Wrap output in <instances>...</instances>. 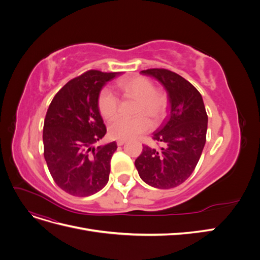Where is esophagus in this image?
I'll return each mask as SVG.
<instances>
[{"label":"esophagus","mask_w":260,"mask_h":260,"mask_svg":"<svg viewBox=\"0 0 260 260\" xmlns=\"http://www.w3.org/2000/svg\"><path fill=\"white\" fill-rule=\"evenodd\" d=\"M125 143V141H123V140H118L117 141V145L118 146H121V145H123Z\"/></svg>","instance_id":"1"}]
</instances>
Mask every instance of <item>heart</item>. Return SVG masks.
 <instances>
[{"label": "heart", "mask_w": 260, "mask_h": 260, "mask_svg": "<svg viewBox=\"0 0 260 260\" xmlns=\"http://www.w3.org/2000/svg\"><path fill=\"white\" fill-rule=\"evenodd\" d=\"M118 88L124 95L133 96L139 100L136 114H140L135 118L117 117L109 123L108 133L116 140L135 139L152 129V120L156 123L161 120L166 114L168 101L165 94L155 91L154 83L147 78L136 76L125 78L117 83ZM117 96L108 89L101 92L99 98L100 112L105 119H112L118 112Z\"/></svg>", "instance_id": "b5f03b06"}]
</instances>
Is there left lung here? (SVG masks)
Listing matches in <instances>:
<instances>
[{
	"label": "left lung",
	"instance_id": "1",
	"mask_svg": "<svg viewBox=\"0 0 260 260\" xmlns=\"http://www.w3.org/2000/svg\"><path fill=\"white\" fill-rule=\"evenodd\" d=\"M154 78L166 90L168 115L153 139L160 149L143 145L136 159L140 178L157 188H172L192 175L206 143L208 117L200 92L184 78L167 69L140 73Z\"/></svg>",
	"mask_w": 260,
	"mask_h": 260
}]
</instances>
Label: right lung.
Returning <instances> with one entry per match:
<instances>
[{"instance_id":"obj_1","label":"right lung","mask_w":260,"mask_h":260,"mask_svg":"<svg viewBox=\"0 0 260 260\" xmlns=\"http://www.w3.org/2000/svg\"><path fill=\"white\" fill-rule=\"evenodd\" d=\"M120 75L86 72L62 86L49 106L43 127L44 158L55 183L70 195L90 196L108 182L117 143L93 144L106 135L99 108L101 90Z\"/></svg>"}]
</instances>
